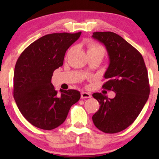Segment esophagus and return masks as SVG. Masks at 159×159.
<instances>
[{"label": "esophagus", "instance_id": "1", "mask_svg": "<svg viewBox=\"0 0 159 159\" xmlns=\"http://www.w3.org/2000/svg\"><path fill=\"white\" fill-rule=\"evenodd\" d=\"M81 98L82 99H84V98H91V95L90 93H86V92H82L81 94Z\"/></svg>", "mask_w": 159, "mask_h": 159}]
</instances>
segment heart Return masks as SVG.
Here are the masks:
<instances>
[{"mask_svg":"<svg viewBox=\"0 0 159 159\" xmlns=\"http://www.w3.org/2000/svg\"><path fill=\"white\" fill-rule=\"evenodd\" d=\"M87 49L88 55H101L102 57H104L106 53V50L102 45L95 42L89 41L87 43ZM70 52V51H69Z\"/></svg>","mask_w":159,"mask_h":159,"instance_id":"b5f03b06","label":"heart"}]
</instances>
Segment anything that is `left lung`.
<instances>
[{"label":"left lung","instance_id":"obj_1","mask_svg":"<svg viewBox=\"0 0 159 159\" xmlns=\"http://www.w3.org/2000/svg\"><path fill=\"white\" fill-rule=\"evenodd\" d=\"M93 37L105 45L109 57L104 74L107 80L102 88L116 93L113 99L102 93L93 94L100 105L93 121L104 133H116L134 121L149 98L147 69L140 52L119 35L97 31Z\"/></svg>","mask_w":159,"mask_h":159}]
</instances>
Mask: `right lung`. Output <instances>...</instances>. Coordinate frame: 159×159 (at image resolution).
<instances>
[{
	"instance_id": "1",
	"label": "right lung",
	"mask_w": 159,
	"mask_h": 159,
	"mask_svg": "<svg viewBox=\"0 0 159 159\" xmlns=\"http://www.w3.org/2000/svg\"><path fill=\"white\" fill-rule=\"evenodd\" d=\"M80 34L81 31L45 35L29 45L16 62L13 96L21 114L35 127L46 130L57 128L80 99V93L76 90L61 89L58 94L51 79Z\"/></svg>"
}]
</instances>
